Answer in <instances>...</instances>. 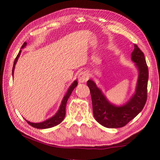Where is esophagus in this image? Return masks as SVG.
Listing matches in <instances>:
<instances>
[{"instance_id": "esophagus-1", "label": "esophagus", "mask_w": 160, "mask_h": 160, "mask_svg": "<svg viewBox=\"0 0 160 160\" xmlns=\"http://www.w3.org/2000/svg\"><path fill=\"white\" fill-rule=\"evenodd\" d=\"M90 75L87 72H81L78 75V80L80 82H86L89 79Z\"/></svg>"}]
</instances>
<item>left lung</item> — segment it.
Here are the masks:
<instances>
[{"instance_id":"left-lung-1","label":"left lung","mask_w":160,"mask_h":160,"mask_svg":"<svg viewBox=\"0 0 160 160\" xmlns=\"http://www.w3.org/2000/svg\"><path fill=\"white\" fill-rule=\"evenodd\" d=\"M131 59L138 68V80L135 94L123 106L116 107L110 104L92 80L87 82L90 90L94 118L97 122L107 128L125 126L141 112L147 101L148 68L144 53L136 44H134Z\"/></svg>"}]
</instances>
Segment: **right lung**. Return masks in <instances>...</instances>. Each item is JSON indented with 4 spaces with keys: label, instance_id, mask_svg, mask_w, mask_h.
Wrapping results in <instances>:
<instances>
[{
    "label": "right lung",
    "instance_id": "right-lung-1",
    "mask_svg": "<svg viewBox=\"0 0 160 160\" xmlns=\"http://www.w3.org/2000/svg\"><path fill=\"white\" fill-rule=\"evenodd\" d=\"M26 45H27V43L25 42L22 44V46L21 48L25 47ZM20 53H21V50L20 51V52L18 53V56H16V58L14 61V63H13V67H12V75H13V72H14L15 66L16 63H17V61L19 58V56H20ZM77 85H78L77 80H75L74 82H72V85H70L66 95L64 96L63 101H62L61 107H60V108H59L58 112L56 113V114L53 116V117H51V118L48 119V120L45 121H44V122H42V123H31L28 121H27V122H28V124H29L31 126L34 127V128H39V129L49 128H51V127H53V126L58 125L59 123L62 122V121H63V118H65V116H66V107L68 99L69 97L70 96V94H71L72 90H74V88Z\"/></svg>",
    "mask_w": 160,
    "mask_h": 160
}]
</instances>
